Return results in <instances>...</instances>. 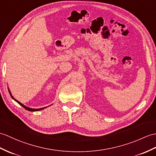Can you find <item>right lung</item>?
Wrapping results in <instances>:
<instances>
[{
	"label": "right lung",
	"instance_id": "add662e5",
	"mask_svg": "<svg viewBox=\"0 0 156 156\" xmlns=\"http://www.w3.org/2000/svg\"><path fill=\"white\" fill-rule=\"evenodd\" d=\"M9 93H10V96H11V97H12V98H13L14 100L16 101V102H17L18 103H19L20 106H23L24 108H25V109L26 110H28V111H31V112H34V111H39V110H43V109H44L45 108V107L44 108H38V109H33V108H28V107H27V106H25L24 105H23V104H21L20 102H19V101H17L16 99H14V98L12 97V96L11 95V94H10V91H9Z\"/></svg>",
	"mask_w": 156,
	"mask_h": 156
}]
</instances>
